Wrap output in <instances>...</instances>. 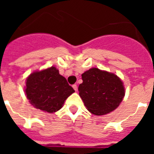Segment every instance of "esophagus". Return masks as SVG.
I'll return each mask as SVG.
<instances>
[{
  "label": "esophagus",
  "instance_id": "1",
  "mask_svg": "<svg viewBox=\"0 0 154 154\" xmlns=\"http://www.w3.org/2000/svg\"><path fill=\"white\" fill-rule=\"evenodd\" d=\"M72 88H73V89H74V90L75 91V92H76V91H77V85L74 84V85H72Z\"/></svg>",
  "mask_w": 154,
  "mask_h": 154
}]
</instances>
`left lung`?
I'll return each mask as SVG.
<instances>
[{"label":"left lung","mask_w":154,"mask_h":154,"mask_svg":"<svg viewBox=\"0 0 154 154\" xmlns=\"http://www.w3.org/2000/svg\"><path fill=\"white\" fill-rule=\"evenodd\" d=\"M82 79L79 96L89 112L105 115L119 106L125 96V89L116 75L93 68L82 75Z\"/></svg>","instance_id":"8db88e82"}]
</instances>
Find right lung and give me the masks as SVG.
Segmentation results:
<instances>
[{
	"label": "right lung",
	"instance_id": "right-lung-1",
	"mask_svg": "<svg viewBox=\"0 0 154 154\" xmlns=\"http://www.w3.org/2000/svg\"><path fill=\"white\" fill-rule=\"evenodd\" d=\"M24 92L35 108L52 113L62 108L75 90L58 69L51 66L31 73L26 80Z\"/></svg>",
	"mask_w": 154,
	"mask_h": 154
}]
</instances>
